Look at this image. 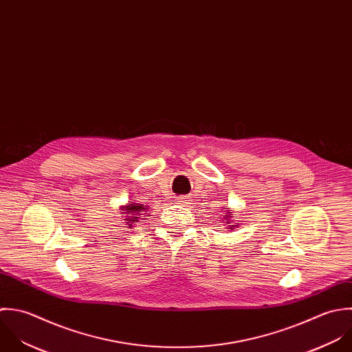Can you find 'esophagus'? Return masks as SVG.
I'll list each match as a JSON object with an SVG mask.
<instances>
[{"instance_id": "1", "label": "esophagus", "mask_w": 352, "mask_h": 352, "mask_svg": "<svg viewBox=\"0 0 352 352\" xmlns=\"http://www.w3.org/2000/svg\"><path fill=\"white\" fill-rule=\"evenodd\" d=\"M179 202H180V204H188V202H190V198L182 197V198H179Z\"/></svg>"}]
</instances>
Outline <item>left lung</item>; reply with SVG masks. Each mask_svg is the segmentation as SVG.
<instances>
[{
    "mask_svg": "<svg viewBox=\"0 0 352 352\" xmlns=\"http://www.w3.org/2000/svg\"><path fill=\"white\" fill-rule=\"evenodd\" d=\"M226 209H227V212L224 213V216H223V220H221V221H224L226 224H232V221H234V220H232V219H234L232 212H230V210H228V208H226ZM237 226H239V223H237V224H232V226H230L227 230H231V231H232V230L236 228Z\"/></svg>",
    "mask_w": 352,
    "mask_h": 352,
    "instance_id": "1",
    "label": "left lung"
}]
</instances>
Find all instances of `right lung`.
I'll return each mask as SVG.
<instances>
[{
    "label": "right lung",
    "mask_w": 352,
    "mask_h": 352,
    "mask_svg": "<svg viewBox=\"0 0 352 352\" xmlns=\"http://www.w3.org/2000/svg\"><path fill=\"white\" fill-rule=\"evenodd\" d=\"M148 208L144 206V205H140V204H126L125 206H121V214H126L124 217V221H126L125 224L128 226V228H132L133 223H138L139 221V214L140 212H146Z\"/></svg>",
    "instance_id": "obj_1"
}]
</instances>
